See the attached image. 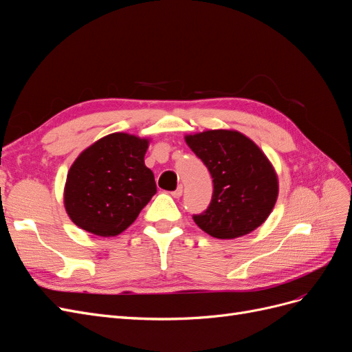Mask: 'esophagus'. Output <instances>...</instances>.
<instances>
[{
  "label": "esophagus",
  "mask_w": 352,
  "mask_h": 352,
  "mask_svg": "<svg viewBox=\"0 0 352 352\" xmlns=\"http://www.w3.org/2000/svg\"><path fill=\"white\" fill-rule=\"evenodd\" d=\"M182 192H184V190H182V186H179L176 190H173V192H172V197H173V198H180V197H182Z\"/></svg>",
  "instance_id": "esophagus-1"
}]
</instances>
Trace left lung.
<instances>
[{"mask_svg": "<svg viewBox=\"0 0 352 352\" xmlns=\"http://www.w3.org/2000/svg\"><path fill=\"white\" fill-rule=\"evenodd\" d=\"M185 142L210 170V207L194 221L217 239L248 235L267 220L279 195L278 173L261 148L233 129L185 135Z\"/></svg>", "mask_w": 352, "mask_h": 352, "instance_id": "obj_1", "label": "left lung"}]
</instances>
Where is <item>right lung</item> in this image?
I'll return each instance as SVG.
<instances>
[{
  "instance_id": "1",
  "label": "right lung",
  "mask_w": 352,
  "mask_h": 352,
  "mask_svg": "<svg viewBox=\"0 0 352 352\" xmlns=\"http://www.w3.org/2000/svg\"><path fill=\"white\" fill-rule=\"evenodd\" d=\"M150 138L116 132L78 155L67 172L65 208L78 228L92 235H120L157 192L144 157Z\"/></svg>"
}]
</instances>
